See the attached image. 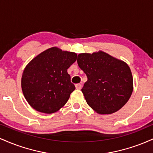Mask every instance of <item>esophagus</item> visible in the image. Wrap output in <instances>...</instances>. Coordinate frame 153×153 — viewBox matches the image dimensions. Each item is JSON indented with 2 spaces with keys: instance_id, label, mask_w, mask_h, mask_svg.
Instances as JSON below:
<instances>
[{
  "instance_id": "1",
  "label": "esophagus",
  "mask_w": 153,
  "mask_h": 153,
  "mask_svg": "<svg viewBox=\"0 0 153 153\" xmlns=\"http://www.w3.org/2000/svg\"><path fill=\"white\" fill-rule=\"evenodd\" d=\"M75 88H76V89H78V90H80L82 88V84L80 83H78L75 85Z\"/></svg>"
}]
</instances>
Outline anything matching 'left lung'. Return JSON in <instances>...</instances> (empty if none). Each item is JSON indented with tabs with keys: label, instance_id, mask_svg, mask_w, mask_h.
<instances>
[{
	"label": "left lung",
	"instance_id": "1",
	"mask_svg": "<svg viewBox=\"0 0 153 153\" xmlns=\"http://www.w3.org/2000/svg\"><path fill=\"white\" fill-rule=\"evenodd\" d=\"M77 62L88 78L81 91L95 111L109 114L126 104L133 91V78L125 62L103 52L79 54Z\"/></svg>",
	"mask_w": 153,
	"mask_h": 153
}]
</instances>
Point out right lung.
Here are the masks:
<instances>
[{
    "label": "right lung",
    "instance_id": "add662e5",
    "mask_svg": "<svg viewBox=\"0 0 153 153\" xmlns=\"http://www.w3.org/2000/svg\"><path fill=\"white\" fill-rule=\"evenodd\" d=\"M77 59L74 52L52 47L31 61L23 73L24 97L35 110L45 114L57 111L75 89L68 69Z\"/></svg>",
    "mask_w": 153,
    "mask_h": 153
}]
</instances>
